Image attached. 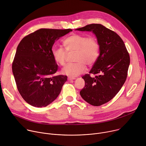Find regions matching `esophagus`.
Listing matches in <instances>:
<instances>
[{"label":"esophagus","mask_w":146,"mask_h":146,"mask_svg":"<svg viewBox=\"0 0 146 146\" xmlns=\"http://www.w3.org/2000/svg\"><path fill=\"white\" fill-rule=\"evenodd\" d=\"M76 78H74V77H68V80L69 81H72V80H75Z\"/></svg>","instance_id":"esophagus-1"}]
</instances>
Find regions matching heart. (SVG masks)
Instances as JSON below:
<instances>
[{
	"label": "heart",
	"mask_w": 146,
	"mask_h": 146,
	"mask_svg": "<svg viewBox=\"0 0 146 146\" xmlns=\"http://www.w3.org/2000/svg\"><path fill=\"white\" fill-rule=\"evenodd\" d=\"M66 50L62 48L54 49L52 55L58 64L65 65L68 53L76 52L74 64H68L62 70V73L69 77H74L84 73L86 65L92 66L98 60L100 54V45L96 37L87 36L80 34H72L63 41Z\"/></svg>",
	"instance_id": "1"
}]
</instances>
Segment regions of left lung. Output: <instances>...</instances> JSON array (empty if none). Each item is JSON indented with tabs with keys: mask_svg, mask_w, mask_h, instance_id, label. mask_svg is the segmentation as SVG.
Here are the masks:
<instances>
[{
	"mask_svg": "<svg viewBox=\"0 0 146 146\" xmlns=\"http://www.w3.org/2000/svg\"><path fill=\"white\" fill-rule=\"evenodd\" d=\"M76 30L92 32L100 45L99 58L89 73L97 76H83L86 84L80 92L84 100L99 106L111 100L125 82L130 56L119 36L101 24H90Z\"/></svg>",
	"mask_w": 146,
	"mask_h": 146,
	"instance_id": "left-lung-1",
	"label": "left lung"
}]
</instances>
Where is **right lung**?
<instances>
[{
  "instance_id": "1",
  "label": "right lung",
  "mask_w": 146,
  "mask_h": 146,
  "mask_svg": "<svg viewBox=\"0 0 146 146\" xmlns=\"http://www.w3.org/2000/svg\"><path fill=\"white\" fill-rule=\"evenodd\" d=\"M72 29H40L19 43L12 64L18 90L31 106L42 108L60 94L67 76H52L58 70L52 55L55 41Z\"/></svg>"
}]
</instances>
